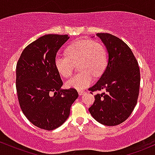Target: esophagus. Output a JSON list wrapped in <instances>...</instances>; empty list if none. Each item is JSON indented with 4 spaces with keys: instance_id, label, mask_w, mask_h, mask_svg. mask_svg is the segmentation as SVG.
<instances>
[{
    "instance_id": "obj_1",
    "label": "esophagus",
    "mask_w": 155,
    "mask_h": 155,
    "mask_svg": "<svg viewBox=\"0 0 155 155\" xmlns=\"http://www.w3.org/2000/svg\"><path fill=\"white\" fill-rule=\"evenodd\" d=\"M84 93H85V91H83V90H79V91H78V94H79V95H83Z\"/></svg>"
}]
</instances>
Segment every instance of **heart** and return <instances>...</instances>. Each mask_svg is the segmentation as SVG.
I'll list each match as a JSON object with an SVG mask.
<instances>
[{
    "instance_id": "heart-1",
    "label": "heart",
    "mask_w": 155,
    "mask_h": 155,
    "mask_svg": "<svg viewBox=\"0 0 155 155\" xmlns=\"http://www.w3.org/2000/svg\"><path fill=\"white\" fill-rule=\"evenodd\" d=\"M66 55L57 54L54 64L61 76L68 78L72 74L74 64H78L80 71L66 82L67 88L81 90L93 81V75L99 77L103 73L107 64V55L105 47L92 40L79 39L69 45Z\"/></svg>"
}]
</instances>
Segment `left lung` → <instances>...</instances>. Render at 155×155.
I'll return each mask as SVG.
<instances>
[{"mask_svg": "<svg viewBox=\"0 0 155 155\" xmlns=\"http://www.w3.org/2000/svg\"><path fill=\"white\" fill-rule=\"evenodd\" d=\"M97 36L107 48L108 62L99 81L88 90L91 94L102 89L105 92L95 95L88 110L100 124L116 126L127 119L136 105L140 69L131 49L122 40L107 33Z\"/></svg>", "mask_w": 155, "mask_h": 155, "instance_id": "1", "label": "left lung"}]
</instances>
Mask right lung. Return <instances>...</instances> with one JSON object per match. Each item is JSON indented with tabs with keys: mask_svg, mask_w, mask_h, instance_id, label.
Masks as SVG:
<instances>
[{
	"mask_svg": "<svg viewBox=\"0 0 155 155\" xmlns=\"http://www.w3.org/2000/svg\"><path fill=\"white\" fill-rule=\"evenodd\" d=\"M68 35L48 34L33 41L22 52L16 67V88L24 115L37 127L56 129L65 122L78 97L74 88L63 85L54 59Z\"/></svg>",
	"mask_w": 155,
	"mask_h": 155,
	"instance_id": "right-lung-1",
	"label": "right lung"
}]
</instances>
